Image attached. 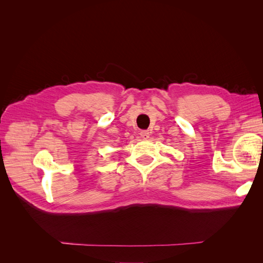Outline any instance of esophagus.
I'll use <instances>...</instances> for the list:
<instances>
[{
  "mask_svg": "<svg viewBox=\"0 0 263 263\" xmlns=\"http://www.w3.org/2000/svg\"><path fill=\"white\" fill-rule=\"evenodd\" d=\"M149 135H150V133L148 130H141L140 132V137L142 139H148L149 138Z\"/></svg>",
  "mask_w": 263,
  "mask_h": 263,
  "instance_id": "34e87169",
  "label": "esophagus"
}]
</instances>
